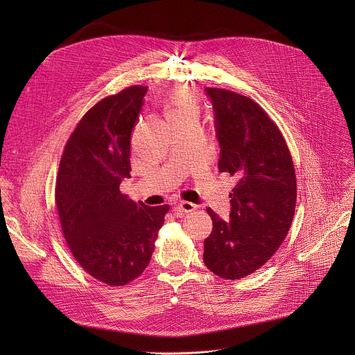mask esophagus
Returning <instances> with one entry per match:
<instances>
[{"label": "esophagus", "instance_id": "obj_1", "mask_svg": "<svg viewBox=\"0 0 355 355\" xmlns=\"http://www.w3.org/2000/svg\"><path fill=\"white\" fill-rule=\"evenodd\" d=\"M177 209H180L181 212L189 214V212H192V211L196 209V205L192 204V202H180V204L177 205Z\"/></svg>", "mask_w": 355, "mask_h": 355}]
</instances>
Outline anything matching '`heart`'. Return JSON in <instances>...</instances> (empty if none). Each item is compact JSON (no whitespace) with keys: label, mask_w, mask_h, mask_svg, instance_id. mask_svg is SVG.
I'll list each match as a JSON object with an SVG mask.
<instances>
[{"label":"heart","mask_w":355,"mask_h":355,"mask_svg":"<svg viewBox=\"0 0 355 355\" xmlns=\"http://www.w3.org/2000/svg\"><path fill=\"white\" fill-rule=\"evenodd\" d=\"M162 111L168 126L181 122H196L199 116V104L192 92L173 91L163 99Z\"/></svg>","instance_id":"1"}]
</instances>
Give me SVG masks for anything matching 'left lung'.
I'll return each instance as SVG.
<instances>
[{
    "label": "left lung",
    "mask_w": 355,
    "mask_h": 355,
    "mask_svg": "<svg viewBox=\"0 0 355 355\" xmlns=\"http://www.w3.org/2000/svg\"><path fill=\"white\" fill-rule=\"evenodd\" d=\"M205 94L220 147L218 168L236 185L229 220L207 209L214 229L204 263L220 278L239 279L267 263L284 241L295 214V168L282 133L257 103L229 89Z\"/></svg>",
    "instance_id": "obj_1"
}]
</instances>
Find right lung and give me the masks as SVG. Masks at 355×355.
<instances>
[{"label": "right lung", "instance_id": "1", "mask_svg": "<svg viewBox=\"0 0 355 355\" xmlns=\"http://www.w3.org/2000/svg\"><path fill=\"white\" fill-rule=\"evenodd\" d=\"M147 87L99 101L71 133L56 180L64 239L78 264L108 285H125L148 266L168 205L150 208L121 193L130 178V133Z\"/></svg>", "mask_w": 355, "mask_h": 355}]
</instances>
